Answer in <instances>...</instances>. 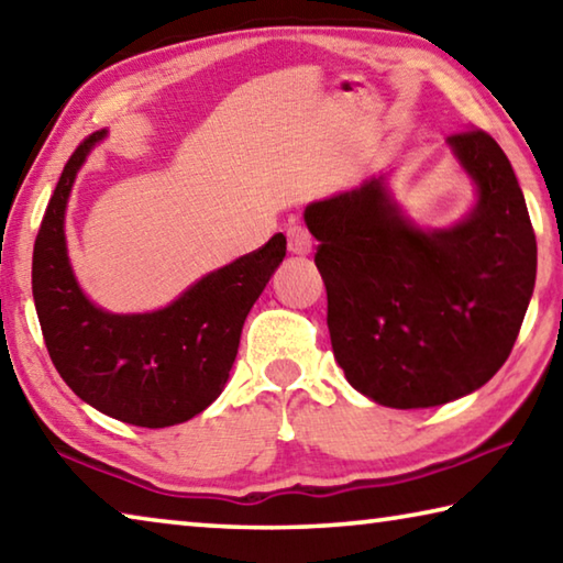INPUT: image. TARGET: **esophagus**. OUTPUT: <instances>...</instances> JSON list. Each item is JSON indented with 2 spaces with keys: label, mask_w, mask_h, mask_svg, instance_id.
Masks as SVG:
<instances>
[{
  "label": "esophagus",
  "mask_w": 563,
  "mask_h": 563,
  "mask_svg": "<svg viewBox=\"0 0 563 563\" xmlns=\"http://www.w3.org/2000/svg\"><path fill=\"white\" fill-rule=\"evenodd\" d=\"M288 251L295 255L312 253V235L305 225H290L288 228Z\"/></svg>",
  "instance_id": "esophagus-1"
}]
</instances>
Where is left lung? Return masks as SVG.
I'll use <instances>...</instances> for the list:
<instances>
[{
  "label": "left lung",
  "mask_w": 563,
  "mask_h": 563,
  "mask_svg": "<svg viewBox=\"0 0 563 563\" xmlns=\"http://www.w3.org/2000/svg\"><path fill=\"white\" fill-rule=\"evenodd\" d=\"M450 146L479 188L450 231H417L379 178L305 208L332 352L347 383L385 407H437L489 383L537 280V235L507 154L482 129L452 133Z\"/></svg>",
  "instance_id": "1"
}]
</instances>
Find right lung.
Listing matches in <instances>:
<instances>
[{"label":"right lung","mask_w":563,"mask_h":563,"mask_svg":"<svg viewBox=\"0 0 563 563\" xmlns=\"http://www.w3.org/2000/svg\"><path fill=\"white\" fill-rule=\"evenodd\" d=\"M107 131H93L66 161L34 241L32 292L56 373L76 397L121 422L180 424L213 402L231 373L243 322L285 258L275 233L144 316H111L84 298L66 258L64 211L76 170Z\"/></svg>","instance_id":"add662e5"}]
</instances>
